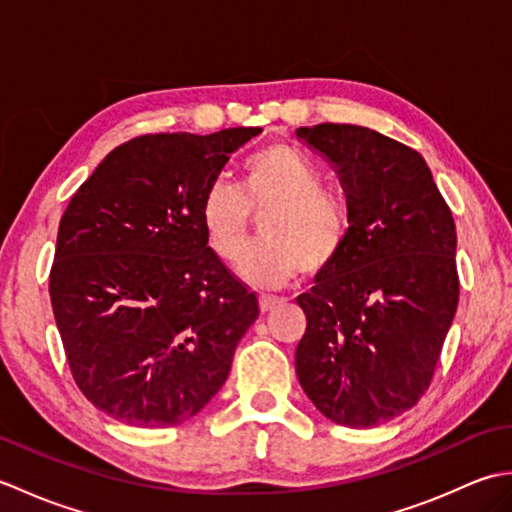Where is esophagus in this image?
Segmentation results:
<instances>
[{
    "mask_svg": "<svg viewBox=\"0 0 512 512\" xmlns=\"http://www.w3.org/2000/svg\"><path fill=\"white\" fill-rule=\"evenodd\" d=\"M279 299L277 297H268V295H262L259 297V312L262 314H266V312H270V310H275L277 306H279Z\"/></svg>",
    "mask_w": 512,
    "mask_h": 512,
    "instance_id": "obj_1",
    "label": "esophagus"
}]
</instances>
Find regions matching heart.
<instances>
[{
	"instance_id": "heart-1",
	"label": "heart",
	"mask_w": 512,
	"mask_h": 512,
	"mask_svg": "<svg viewBox=\"0 0 512 512\" xmlns=\"http://www.w3.org/2000/svg\"><path fill=\"white\" fill-rule=\"evenodd\" d=\"M242 189L213 182L200 202L206 244L226 264H235L250 242L253 214L262 220V244L239 264L237 273L250 286L275 288L303 268L308 275L328 270L345 246L350 215L341 198L321 187V176L308 158L288 145H270L248 158Z\"/></svg>"
}]
</instances>
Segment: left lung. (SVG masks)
<instances>
[{"mask_svg":"<svg viewBox=\"0 0 512 512\" xmlns=\"http://www.w3.org/2000/svg\"><path fill=\"white\" fill-rule=\"evenodd\" d=\"M297 138L330 162L350 215L339 259L297 297L308 319L297 378L325 418L376 427L433 378L460 297L455 222L416 149L361 125Z\"/></svg>","mask_w":512,"mask_h":512,"instance_id":"1","label":"left lung"}]
</instances>
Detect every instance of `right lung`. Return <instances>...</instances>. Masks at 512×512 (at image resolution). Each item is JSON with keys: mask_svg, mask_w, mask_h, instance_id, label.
<instances>
[{"mask_svg": "<svg viewBox=\"0 0 512 512\" xmlns=\"http://www.w3.org/2000/svg\"><path fill=\"white\" fill-rule=\"evenodd\" d=\"M259 127L138 136L65 209L50 301L76 385L132 427L182 424L231 372L259 308L206 244L204 191Z\"/></svg>", "mask_w": 512, "mask_h": 512, "instance_id": "obj_1", "label": "right lung"}]
</instances>
